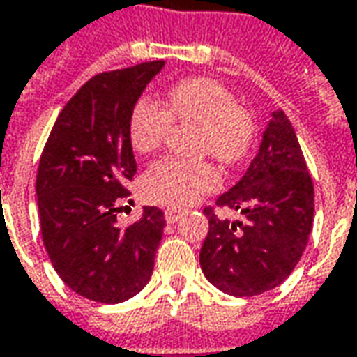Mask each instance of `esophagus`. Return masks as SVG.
I'll list each match as a JSON object with an SVG mask.
<instances>
[{"instance_id":"esophagus-1","label":"esophagus","mask_w":357,"mask_h":357,"mask_svg":"<svg viewBox=\"0 0 357 357\" xmlns=\"http://www.w3.org/2000/svg\"><path fill=\"white\" fill-rule=\"evenodd\" d=\"M181 216H183V212L176 210V208H167V210H165V220H167V224H174Z\"/></svg>"}]
</instances>
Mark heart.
Wrapping results in <instances>:
<instances>
[{"instance_id": "b5f03b06", "label": "heart", "mask_w": 357, "mask_h": 357, "mask_svg": "<svg viewBox=\"0 0 357 357\" xmlns=\"http://www.w3.org/2000/svg\"><path fill=\"white\" fill-rule=\"evenodd\" d=\"M174 121L200 126L198 149L222 165L240 162L251 147L253 121L222 84L210 78H186L167 94V109L157 102L139 100L129 119V139L139 155H151L167 139ZM220 188V174L208 165L165 159L143 176L145 196L167 206L184 208Z\"/></svg>"}]
</instances>
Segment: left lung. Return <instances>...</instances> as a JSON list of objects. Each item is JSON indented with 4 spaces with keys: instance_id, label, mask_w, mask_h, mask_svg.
I'll return each instance as SVG.
<instances>
[{
    "instance_id": "obj_1",
    "label": "left lung",
    "mask_w": 357,
    "mask_h": 357,
    "mask_svg": "<svg viewBox=\"0 0 357 357\" xmlns=\"http://www.w3.org/2000/svg\"><path fill=\"white\" fill-rule=\"evenodd\" d=\"M243 214L222 220L206 208L208 236L200 267L216 289L234 296L267 293L293 273L307 248L314 216V186L283 109L271 114L245 174L216 200Z\"/></svg>"
}]
</instances>
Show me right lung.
Here are the masks:
<instances>
[{"mask_svg":"<svg viewBox=\"0 0 357 357\" xmlns=\"http://www.w3.org/2000/svg\"><path fill=\"white\" fill-rule=\"evenodd\" d=\"M165 61L141 62L94 76L56 117L37 173L40 234L64 283L84 298L123 303L149 283L165 216L157 206L128 228L117 202L137 162L129 119Z\"/></svg>","mask_w":357,"mask_h":357,"instance_id":"obj_1","label":"right lung"}]
</instances>
